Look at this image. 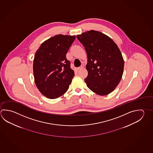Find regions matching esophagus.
<instances>
[{
	"label": "esophagus",
	"mask_w": 153,
	"mask_h": 153,
	"mask_svg": "<svg viewBox=\"0 0 153 153\" xmlns=\"http://www.w3.org/2000/svg\"><path fill=\"white\" fill-rule=\"evenodd\" d=\"M84 68V65H82L80 67H79V68H77V71H79V70H81V69H82L83 68Z\"/></svg>",
	"instance_id": "1"
}]
</instances>
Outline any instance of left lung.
Instances as JSON below:
<instances>
[{
	"label": "left lung",
	"instance_id": "left-lung-1",
	"mask_svg": "<svg viewBox=\"0 0 153 153\" xmlns=\"http://www.w3.org/2000/svg\"><path fill=\"white\" fill-rule=\"evenodd\" d=\"M87 52V87L101 96L113 92L121 81L124 62L116 44L108 36L95 30L77 35Z\"/></svg>",
	"mask_w": 153,
	"mask_h": 153
}]
</instances>
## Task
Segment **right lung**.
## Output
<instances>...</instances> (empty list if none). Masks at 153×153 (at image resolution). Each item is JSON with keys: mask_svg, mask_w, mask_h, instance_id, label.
Instances as JSON below:
<instances>
[{"mask_svg": "<svg viewBox=\"0 0 153 153\" xmlns=\"http://www.w3.org/2000/svg\"><path fill=\"white\" fill-rule=\"evenodd\" d=\"M75 38V36L56 35L44 41L36 52L33 64L35 84L47 98H58L69 89L75 74L66 54Z\"/></svg>", "mask_w": 153, "mask_h": 153, "instance_id": "obj_1", "label": "right lung"}]
</instances>
